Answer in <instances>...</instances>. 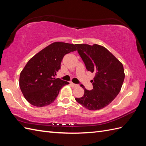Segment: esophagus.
<instances>
[{
  "instance_id": "34e87169",
  "label": "esophagus",
  "mask_w": 146,
  "mask_h": 146,
  "mask_svg": "<svg viewBox=\"0 0 146 146\" xmlns=\"http://www.w3.org/2000/svg\"><path fill=\"white\" fill-rule=\"evenodd\" d=\"M70 84L73 86V87H74V88H75V87H77L79 86L78 85H77V84H74V83H73V82H70Z\"/></svg>"
}]
</instances>
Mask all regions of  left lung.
Returning <instances> with one entry per match:
<instances>
[{
  "mask_svg": "<svg viewBox=\"0 0 146 146\" xmlns=\"http://www.w3.org/2000/svg\"><path fill=\"white\" fill-rule=\"evenodd\" d=\"M77 52L87 70L94 72L92 80L93 89L87 90L76 101L84 108L96 111L109 105L118 95L124 82L125 74L122 64L104 47L98 44H76Z\"/></svg>",
  "mask_w": 146,
  "mask_h": 146,
  "instance_id": "obj_1",
  "label": "left lung"
}]
</instances>
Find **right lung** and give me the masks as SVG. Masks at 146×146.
Returning <instances> with one entry per match:
<instances>
[{
  "label": "right lung",
  "instance_id": "obj_1",
  "mask_svg": "<svg viewBox=\"0 0 146 146\" xmlns=\"http://www.w3.org/2000/svg\"><path fill=\"white\" fill-rule=\"evenodd\" d=\"M77 50L76 45L56 42L45 47L28 61L22 70L19 86L25 99L36 107L50 104L60 89L69 83L56 79L64 56Z\"/></svg>",
  "mask_w": 146,
  "mask_h": 146
}]
</instances>
